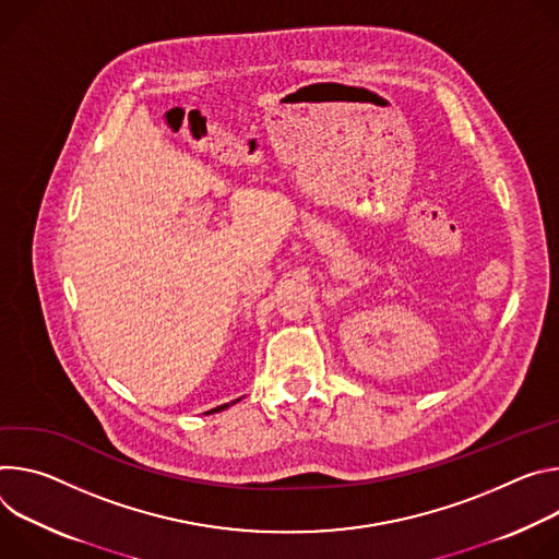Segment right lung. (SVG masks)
Instances as JSON below:
<instances>
[{"label": "right lung", "instance_id": "right-lung-1", "mask_svg": "<svg viewBox=\"0 0 559 559\" xmlns=\"http://www.w3.org/2000/svg\"><path fill=\"white\" fill-rule=\"evenodd\" d=\"M235 402H237V400H235ZM235 402H230V404H235ZM230 404H222V406H217V408H211V411H209V413H219V411H224V408H228V406H230Z\"/></svg>", "mask_w": 559, "mask_h": 559}]
</instances>
